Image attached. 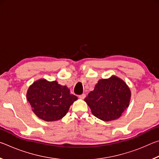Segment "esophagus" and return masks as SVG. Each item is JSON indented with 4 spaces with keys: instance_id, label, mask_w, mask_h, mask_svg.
I'll use <instances>...</instances> for the list:
<instances>
[{
    "instance_id": "34e87169",
    "label": "esophagus",
    "mask_w": 159,
    "mask_h": 159,
    "mask_svg": "<svg viewBox=\"0 0 159 159\" xmlns=\"http://www.w3.org/2000/svg\"><path fill=\"white\" fill-rule=\"evenodd\" d=\"M85 98V94H82V95H79V98L80 99H84Z\"/></svg>"
}]
</instances>
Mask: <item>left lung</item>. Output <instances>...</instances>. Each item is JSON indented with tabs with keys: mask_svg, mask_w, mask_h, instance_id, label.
Listing matches in <instances>:
<instances>
[{
	"mask_svg": "<svg viewBox=\"0 0 159 159\" xmlns=\"http://www.w3.org/2000/svg\"><path fill=\"white\" fill-rule=\"evenodd\" d=\"M131 91L125 82L116 76L98 80L85 98L92 114L104 121L120 118L130 104Z\"/></svg>",
	"mask_w": 159,
	"mask_h": 159,
	"instance_id": "left-lung-1",
	"label": "left lung"
}]
</instances>
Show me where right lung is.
I'll use <instances>...</instances> for the list:
<instances>
[{
    "label": "right lung",
    "mask_w": 159,
    "mask_h": 159,
    "mask_svg": "<svg viewBox=\"0 0 159 159\" xmlns=\"http://www.w3.org/2000/svg\"><path fill=\"white\" fill-rule=\"evenodd\" d=\"M26 98L34 114L48 122L61 119L78 99L76 96L70 94L66 85L45 79L37 80L29 86Z\"/></svg>",
    "instance_id": "right-lung-1"
}]
</instances>
